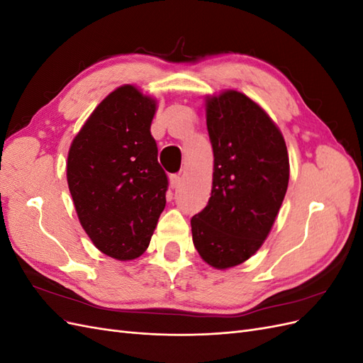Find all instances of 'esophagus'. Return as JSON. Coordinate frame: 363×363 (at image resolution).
Returning a JSON list of instances; mask_svg holds the SVG:
<instances>
[{"mask_svg": "<svg viewBox=\"0 0 363 363\" xmlns=\"http://www.w3.org/2000/svg\"><path fill=\"white\" fill-rule=\"evenodd\" d=\"M169 183H171V188H177L182 183V177L180 174H171L169 175Z\"/></svg>", "mask_w": 363, "mask_h": 363, "instance_id": "obj_1", "label": "esophagus"}]
</instances>
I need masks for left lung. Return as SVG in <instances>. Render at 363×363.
<instances>
[{
  "label": "left lung",
  "instance_id": "8db88e82",
  "mask_svg": "<svg viewBox=\"0 0 363 363\" xmlns=\"http://www.w3.org/2000/svg\"><path fill=\"white\" fill-rule=\"evenodd\" d=\"M213 182L207 206L191 219L200 256L218 269L250 259L276 221L289 182L284 139L255 101L236 91L208 98Z\"/></svg>",
  "mask_w": 363,
  "mask_h": 363
}]
</instances>
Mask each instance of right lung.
Wrapping results in <instances>:
<instances>
[{
	"label": "right lung",
	"mask_w": 363,
	"mask_h": 363,
	"mask_svg": "<svg viewBox=\"0 0 363 363\" xmlns=\"http://www.w3.org/2000/svg\"><path fill=\"white\" fill-rule=\"evenodd\" d=\"M156 103L135 86L106 96L72 140L67 177L94 245L118 260L144 252L167 204L168 177L151 136Z\"/></svg>",
	"instance_id": "1"
}]
</instances>
